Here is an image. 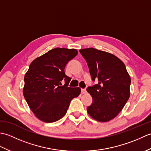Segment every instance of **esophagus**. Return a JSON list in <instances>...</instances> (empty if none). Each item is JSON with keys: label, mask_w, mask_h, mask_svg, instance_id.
<instances>
[{"label": "esophagus", "mask_w": 151, "mask_h": 151, "mask_svg": "<svg viewBox=\"0 0 151 151\" xmlns=\"http://www.w3.org/2000/svg\"><path fill=\"white\" fill-rule=\"evenodd\" d=\"M86 89H81V93L82 94H85L86 93Z\"/></svg>", "instance_id": "1"}]
</instances>
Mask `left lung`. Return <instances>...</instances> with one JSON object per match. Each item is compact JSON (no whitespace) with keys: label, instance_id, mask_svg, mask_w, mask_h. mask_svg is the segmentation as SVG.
<instances>
[{"label":"left lung","instance_id":"8db88e82","mask_svg":"<svg viewBox=\"0 0 151 151\" xmlns=\"http://www.w3.org/2000/svg\"><path fill=\"white\" fill-rule=\"evenodd\" d=\"M91 80L98 83L86 90L93 102L87 111L96 121L107 122L122 110L130 97V77L122 61L114 54L94 48L81 49Z\"/></svg>","mask_w":151,"mask_h":151}]
</instances>
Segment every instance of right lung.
<instances>
[{
	"mask_svg": "<svg viewBox=\"0 0 151 151\" xmlns=\"http://www.w3.org/2000/svg\"><path fill=\"white\" fill-rule=\"evenodd\" d=\"M78 54L76 49L55 48L37 58L25 74L23 95L35 115L45 123L58 121L65 115L80 88H70L65 67ZM64 82L63 86L62 83Z\"/></svg>",
	"mask_w": 151,
	"mask_h": 151,
	"instance_id": "1",
	"label": "right lung"
}]
</instances>
